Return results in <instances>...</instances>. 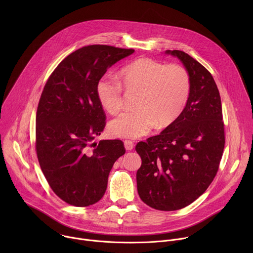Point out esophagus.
<instances>
[{"label": "esophagus", "instance_id": "obj_1", "mask_svg": "<svg viewBox=\"0 0 253 253\" xmlns=\"http://www.w3.org/2000/svg\"><path fill=\"white\" fill-rule=\"evenodd\" d=\"M124 146H125L126 150H132L134 148V143L131 140H125Z\"/></svg>", "mask_w": 253, "mask_h": 253}]
</instances>
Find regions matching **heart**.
Listing matches in <instances>:
<instances>
[{"label": "heart", "mask_w": 253, "mask_h": 253, "mask_svg": "<svg viewBox=\"0 0 253 253\" xmlns=\"http://www.w3.org/2000/svg\"><path fill=\"white\" fill-rule=\"evenodd\" d=\"M120 79L128 92H138L133 111L121 113L113 119L108 130L114 137L138 138L153 127L165 128L182 114L191 92L188 71L181 65H167L142 57L120 71ZM121 83L113 77L103 76L96 84L97 99L108 113L116 114L123 107Z\"/></svg>", "instance_id": "obj_1"}]
</instances>
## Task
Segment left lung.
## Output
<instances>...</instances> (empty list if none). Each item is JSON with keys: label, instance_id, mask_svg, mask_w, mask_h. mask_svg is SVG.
<instances>
[{"label": "left lung", "instance_id": "left-lung-1", "mask_svg": "<svg viewBox=\"0 0 253 253\" xmlns=\"http://www.w3.org/2000/svg\"><path fill=\"white\" fill-rule=\"evenodd\" d=\"M188 71L191 92L184 111L159 135L135 147L141 200L162 211L181 209L202 195L217 174L225 134L219 91L210 72L183 51H166Z\"/></svg>", "mask_w": 253, "mask_h": 253}]
</instances>
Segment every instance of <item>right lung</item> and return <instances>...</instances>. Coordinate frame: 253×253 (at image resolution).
I'll use <instances>...</instances> for the list:
<instances>
[{
	"label": "right lung",
	"instance_id": "obj_1",
	"mask_svg": "<svg viewBox=\"0 0 253 253\" xmlns=\"http://www.w3.org/2000/svg\"><path fill=\"white\" fill-rule=\"evenodd\" d=\"M133 49L89 45L67 56L52 72L36 115V152L54 193L85 207L105 194L115 161L125 154L121 140L92 143L106 125L96 84L107 69Z\"/></svg>",
	"mask_w": 253,
	"mask_h": 253
}]
</instances>
